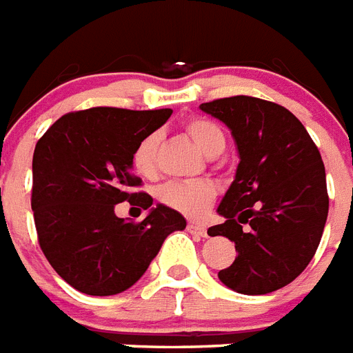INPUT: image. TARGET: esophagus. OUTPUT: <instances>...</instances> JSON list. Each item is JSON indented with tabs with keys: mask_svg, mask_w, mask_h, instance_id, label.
I'll return each instance as SVG.
<instances>
[{
	"mask_svg": "<svg viewBox=\"0 0 353 353\" xmlns=\"http://www.w3.org/2000/svg\"><path fill=\"white\" fill-rule=\"evenodd\" d=\"M188 231L196 236H208V230H205L204 225L194 224V222H190V224H188Z\"/></svg>",
	"mask_w": 353,
	"mask_h": 353,
	"instance_id": "1",
	"label": "esophagus"
}]
</instances>
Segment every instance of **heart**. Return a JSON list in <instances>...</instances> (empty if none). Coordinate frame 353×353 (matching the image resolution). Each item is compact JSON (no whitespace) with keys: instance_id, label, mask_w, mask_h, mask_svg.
<instances>
[{"instance_id":"obj_1","label":"heart","mask_w":353,"mask_h":353,"mask_svg":"<svg viewBox=\"0 0 353 353\" xmlns=\"http://www.w3.org/2000/svg\"><path fill=\"white\" fill-rule=\"evenodd\" d=\"M185 132L196 148L208 157H215L224 149L225 137L222 129L205 118H190L184 125ZM160 132H149L132 151V168L140 176L153 179L159 171ZM157 196L169 210L199 219L210 210L216 199V185L211 180H169L157 191Z\"/></svg>"}]
</instances>
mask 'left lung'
Returning a JSON list of instances; mask_svg holds the SVG:
<instances>
[{
  "label": "left lung",
  "instance_id": "1",
  "mask_svg": "<svg viewBox=\"0 0 353 353\" xmlns=\"http://www.w3.org/2000/svg\"><path fill=\"white\" fill-rule=\"evenodd\" d=\"M200 109L231 129L239 168L208 235L235 242L236 259L219 279L244 295L284 288L314 259L328 216L326 173L317 145L286 107L231 97ZM244 223L250 230L242 232Z\"/></svg>",
  "mask_w": 353,
  "mask_h": 353
}]
</instances>
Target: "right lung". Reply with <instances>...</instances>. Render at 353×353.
Returning a JSON list of instances; mask_svg holds the SVG:
<instances>
[{"label":"right lung","instance_id":"right-lung-1","mask_svg":"<svg viewBox=\"0 0 353 353\" xmlns=\"http://www.w3.org/2000/svg\"><path fill=\"white\" fill-rule=\"evenodd\" d=\"M171 109L92 107L67 112L39 138L32 157L34 224L54 272L87 295H117L142 277L169 233L184 230L179 211L159 204L142 222L114 215V205L148 210L138 191L132 151L171 117Z\"/></svg>","mask_w":353,"mask_h":353}]
</instances>
